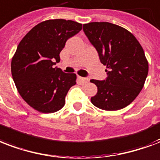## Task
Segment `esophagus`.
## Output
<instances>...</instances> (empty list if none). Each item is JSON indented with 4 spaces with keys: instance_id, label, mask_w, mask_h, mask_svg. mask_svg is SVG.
Instances as JSON below:
<instances>
[{
    "instance_id": "obj_1",
    "label": "esophagus",
    "mask_w": 160,
    "mask_h": 160,
    "mask_svg": "<svg viewBox=\"0 0 160 160\" xmlns=\"http://www.w3.org/2000/svg\"><path fill=\"white\" fill-rule=\"evenodd\" d=\"M80 80L82 81L83 83H88L90 79L88 77H80Z\"/></svg>"
}]
</instances>
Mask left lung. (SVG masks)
Masks as SVG:
<instances>
[{"label":"left lung","instance_id":"8db88e82","mask_svg":"<svg viewBox=\"0 0 160 160\" xmlns=\"http://www.w3.org/2000/svg\"><path fill=\"white\" fill-rule=\"evenodd\" d=\"M83 30L108 69L106 80H91L97 86L91 103L105 111L122 109L138 96L148 75L142 46L133 34L112 23L90 22L83 25Z\"/></svg>","mask_w":160,"mask_h":160}]
</instances>
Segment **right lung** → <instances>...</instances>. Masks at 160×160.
<instances>
[{"label":"right lung","mask_w":160,"mask_h":160,"mask_svg":"<svg viewBox=\"0 0 160 160\" xmlns=\"http://www.w3.org/2000/svg\"><path fill=\"white\" fill-rule=\"evenodd\" d=\"M82 29L71 20L53 19L38 23L21 40L12 59V75L20 96L42 113L58 112L76 84V75L53 67L69 38Z\"/></svg>","instance_id":"right-lung-1"}]
</instances>
